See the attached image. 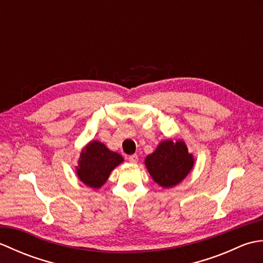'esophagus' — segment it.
Returning a JSON list of instances; mask_svg holds the SVG:
<instances>
[{
    "instance_id": "1",
    "label": "esophagus",
    "mask_w": 263,
    "mask_h": 263,
    "mask_svg": "<svg viewBox=\"0 0 263 263\" xmlns=\"http://www.w3.org/2000/svg\"><path fill=\"white\" fill-rule=\"evenodd\" d=\"M138 159H139V157H138V155H137V154L128 156V161H130V163L136 164V163H138Z\"/></svg>"
}]
</instances>
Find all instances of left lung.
Segmentation results:
<instances>
[{"instance_id": "8db88e82", "label": "left lung", "mask_w": 263, "mask_h": 263, "mask_svg": "<svg viewBox=\"0 0 263 263\" xmlns=\"http://www.w3.org/2000/svg\"><path fill=\"white\" fill-rule=\"evenodd\" d=\"M194 159L183 141L161 142L155 153L147 156L146 166L154 181L163 187L180 183L192 170Z\"/></svg>"}]
</instances>
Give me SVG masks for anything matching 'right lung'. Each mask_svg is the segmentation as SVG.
<instances>
[{
  "mask_svg": "<svg viewBox=\"0 0 263 263\" xmlns=\"http://www.w3.org/2000/svg\"><path fill=\"white\" fill-rule=\"evenodd\" d=\"M122 161L121 155L110 152L99 141H91L82 150L77 174L86 185L97 189L103 185L110 172Z\"/></svg>",
  "mask_w": 263,
  "mask_h": 263,
  "instance_id": "right-lung-1",
  "label": "right lung"
}]
</instances>
